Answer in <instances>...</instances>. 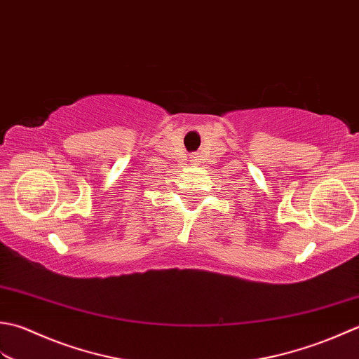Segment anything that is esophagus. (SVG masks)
Returning a JSON list of instances; mask_svg holds the SVG:
<instances>
[{
	"mask_svg": "<svg viewBox=\"0 0 359 359\" xmlns=\"http://www.w3.org/2000/svg\"><path fill=\"white\" fill-rule=\"evenodd\" d=\"M196 159H198V156H196V155H192V156H190V161H192V163H196Z\"/></svg>",
	"mask_w": 359,
	"mask_h": 359,
	"instance_id": "obj_1",
	"label": "esophagus"
}]
</instances>
